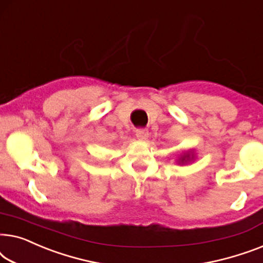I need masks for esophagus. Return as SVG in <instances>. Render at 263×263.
Masks as SVG:
<instances>
[{
    "label": "esophagus",
    "mask_w": 263,
    "mask_h": 263,
    "mask_svg": "<svg viewBox=\"0 0 263 263\" xmlns=\"http://www.w3.org/2000/svg\"><path fill=\"white\" fill-rule=\"evenodd\" d=\"M136 136L140 140H145L149 137V131L146 128H138V130H136Z\"/></svg>",
    "instance_id": "obj_1"
}]
</instances>
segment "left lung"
<instances>
[{"label":"left lung","instance_id":"obj_1","mask_svg":"<svg viewBox=\"0 0 263 263\" xmlns=\"http://www.w3.org/2000/svg\"><path fill=\"white\" fill-rule=\"evenodd\" d=\"M193 160H194V155L192 153H186L179 158V163L180 164H186V163H188V162H191Z\"/></svg>","mask_w":263,"mask_h":263}]
</instances>
